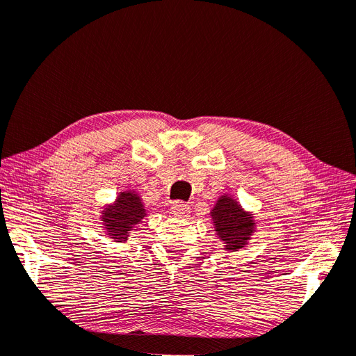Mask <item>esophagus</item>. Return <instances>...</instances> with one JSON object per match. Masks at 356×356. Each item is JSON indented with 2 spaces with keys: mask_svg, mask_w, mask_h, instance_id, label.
Returning <instances> with one entry per match:
<instances>
[{
  "mask_svg": "<svg viewBox=\"0 0 356 356\" xmlns=\"http://www.w3.org/2000/svg\"><path fill=\"white\" fill-rule=\"evenodd\" d=\"M170 209H172V215L181 216V218L187 216L188 213H190V206H188L187 203H184V202H175V203H172V206H170Z\"/></svg>",
  "mask_w": 356,
  "mask_h": 356,
  "instance_id": "1",
  "label": "esophagus"
}]
</instances>
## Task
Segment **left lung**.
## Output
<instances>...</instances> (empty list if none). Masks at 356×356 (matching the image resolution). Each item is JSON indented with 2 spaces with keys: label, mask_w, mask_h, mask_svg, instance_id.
<instances>
[{
  "label": "left lung",
  "mask_w": 356,
  "mask_h": 356,
  "mask_svg": "<svg viewBox=\"0 0 356 356\" xmlns=\"http://www.w3.org/2000/svg\"><path fill=\"white\" fill-rule=\"evenodd\" d=\"M210 216L218 238L225 244L226 251H238L248 244L255 232L252 213L243 209L236 198L229 194L219 197Z\"/></svg>",
  "instance_id": "left-lung-1"
}]
</instances>
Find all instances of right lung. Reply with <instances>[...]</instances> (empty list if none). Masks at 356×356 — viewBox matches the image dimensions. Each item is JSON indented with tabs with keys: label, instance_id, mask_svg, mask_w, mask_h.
Masks as SVG:
<instances>
[{
	"label": "right lung",
	"instance_id": "right-lung-1",
	"mask_svg": "<svg viewBox=\"0 0 356 356\" xmlns=\"http://www.w3.org/2000/svg\"><path fill=\"white\" fill-rule=\"evenodd\" d=\"M101 213L105 231L115 243H125L129 234L147 216L146 206L134 190L121 191L115 202L104 206Z\"/></svg>",
	"mask_w": 356,
	"mask_h": 356
}]
</instances>
